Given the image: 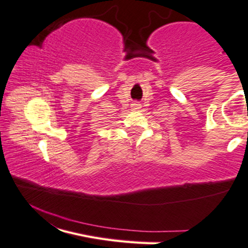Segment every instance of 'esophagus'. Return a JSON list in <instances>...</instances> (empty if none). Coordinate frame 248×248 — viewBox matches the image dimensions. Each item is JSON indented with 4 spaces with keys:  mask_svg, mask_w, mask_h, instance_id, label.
<instances>
[{
    "mask_svg": "<svg viewBox=\"0 0 248 248\" xmlns=\"http://www.w3.org/2000/svg\"><path fill=\"white\" fill-rule=\"evenodd\" d=\"M131 108H132V111H139V109L141 108V104H140V103L131 104Z\"/></svg>",
    "mask_w": 248,
    "mask_h": 248,
    "instance_id": "1",
    "label": "esophagus"
}]
</instances>
